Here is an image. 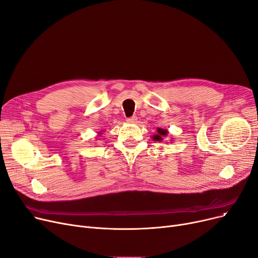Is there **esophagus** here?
I'll return each mask as SVG.
<instances>
[{
    "label": "esophagus",
    "mask_w": 258,
    "mask_h": 258,
    "mask_svg": "<svg viewBox=\"0 0 258 258\" xmlns=\"http://www.w3.org/2000/svg\"><path fill=\"white\" fill-rule=\"evenodd\" d=\"M126 121H127L128 123H135V122L137 121V117H136V116L128 117V118H126Z\"/></svg>",
    "instance_id": "obj_1"
}]
</instances>
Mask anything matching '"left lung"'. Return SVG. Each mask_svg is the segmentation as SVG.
I'll return each instance as SVG.
<instances>
[{"mask_svg":"<svg viewBox=\"0 0 258 258\" xmlns=\"http://www.w3.org/2000/svg\"><path fill=\"white\" fill-rule=\"evenodd\" d=\"M158 134H157V135L154 137V139L156 140V141H160V140H162V136H165L166 135V131L165 130H161V128H158Z\"/></svg>","mask_w":258,"mask_h":258,"instance_id":"obj_1","label":"left lung"}]
</instances>
